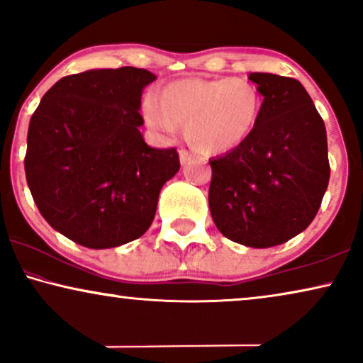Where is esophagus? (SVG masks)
<instances>
[{"label": "esophagus", "instance_id": "obj_1", "mask_svg": "<svg viewBox=\"0 0 363 363\" xmlns=\"http://www.w3.org/2000/svg\"><path fill=\"white\" fill-rule=\"evenodd\" d=\"M190 158H191V155L186 150H180V163H182V165H185V163L190 160Z\"/></svg>", "mask_w": 363, "mask_h": 363}]
</instances>
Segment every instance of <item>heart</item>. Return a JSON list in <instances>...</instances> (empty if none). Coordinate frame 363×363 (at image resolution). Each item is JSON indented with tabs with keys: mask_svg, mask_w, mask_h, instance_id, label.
<instances>
[{
	"mask_svg": "<svg viewBox=\"0 0 363 363\" xmlns=\"http://www.w3.org/2000/svg\"><path fill=\"white\" fill-rule=\"evenodd\" d=\"M145 121L162 137L185 123L186 140L206 155H223L250 140L262 113V96L241 77L185 79L148 99Z\"/></svg>",
	"mask_w": 363,
	"mask_h": 363,
	"instance_id": "heart-1",
	"label": "heart"
}]
</instances>
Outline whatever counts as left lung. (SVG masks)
<instances>
[{"mask_svg": "<svg viewBox=\"0 0 363 363\" xmlns=\"http://www.w3.org/2000/svg\"><path fill=\"white\" fill-rule=\"evenodd\" d=\"M262 113L250 140L211 158L208 203L228 240L250 247L289 241L314 220L329 185L327 133L304 86L251 72Z\"/></svg>", "mask_w": 363, "mask_h": 363, "instance_id": "1", "label": "left lung"}]
</instances>
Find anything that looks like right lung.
I'll use <instances>...</instances> for the list:
<instances>
[{
    "instance_id": "1",
    "label": "right lung",
    "mask_w": 363,
    "mask_h": 363,
    "mask_svg": "<svg viewBox=\"0 0 363 363\" xmlns=\"http://www.w3.org/2000/svg\"><path fill=\"white\" fill-rule=\"evenodd\" d=\"M147 69H91L57 81L28 128V186L44 220L77 245L117 247L155 218L162 186L180 170L175 148L147 145L138 128Z\"/></svg>"
}]
</instances>
